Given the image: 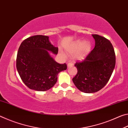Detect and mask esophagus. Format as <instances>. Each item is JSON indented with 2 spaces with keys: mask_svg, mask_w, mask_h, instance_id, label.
Masks as SVG:
<instances>
[{
  "mask_svg": "<svg viewBox=\"0 0 128 128\" xmlns=\"http://www.w3.org/2000/svg\"><path fill=\"white\" fill-rule=\"evenodd\" d=\"M73 62H69V63L68 64V65H67V66H68V68H69V67L72 66H73Z\"/></svg>",
  "mask_w": 128,
  "mask_h": 128,
  "instance_id": "obj_1",
  "label": "esophagus"
}]
</instances>
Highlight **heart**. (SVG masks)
Returning a JSON list of instances; mask_svg holds the SVG:
<instances>
[{
    "mask_svg": "<svg viewBox=\"0 0 128 128\" xmlns=\"http://www.w3.org/2000/svg\"><path fill=\"white\" fill-rule=\"evenodd\" d=\"M91 47V43L88 41H84V42H82L81 40H79L73 43L72 46L67 50V52L72 54L78 50L74 57L78 60H82L90 52Z\"/></svg>",
    "mask_w": 128,
    "mask_h": 128,
    "instance_id": "heart-1",
    "label": "heart"
}]
</instances>
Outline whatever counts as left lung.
Instances as JSON below:
<instances>
[{
  "mask_svg": "<svg viewBox=\"0 0 128 128\" xmlns=\"http://www.w3.org/2000/svg\"><path fill=\"white\" fill-rule=\"evenodd\" d=\"M95 47L83 61L76 62L77 73L73 82L79 90L93 93L101 90L107 84L115 66L116 56L110 41L92 34Z\"/></svg>",
  "mask_w": 128,
  "mask_h": 128,
  "instance_id": "obj_1",
  "label": "left lung"
}]
</instances>
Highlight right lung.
Listing matches in <instances>:
<instances>
[{"label":"right lung","instance_id":"1","mask_svg":"<svg viewBox=\"0 0 128 128\" xmlns=\"http://www.w3.org/2000/svg\"><path fill=\"white\" fill-rule=\"evenodd\" d=\"M48 36L36 35L26 39L17 52L16 68L21 80L30 89L44 92L56 83L58 74L67 68L49 54H58V47L51 44Z\"/></svg>","mask_w":128,"mask_h":128}]
</instances>
